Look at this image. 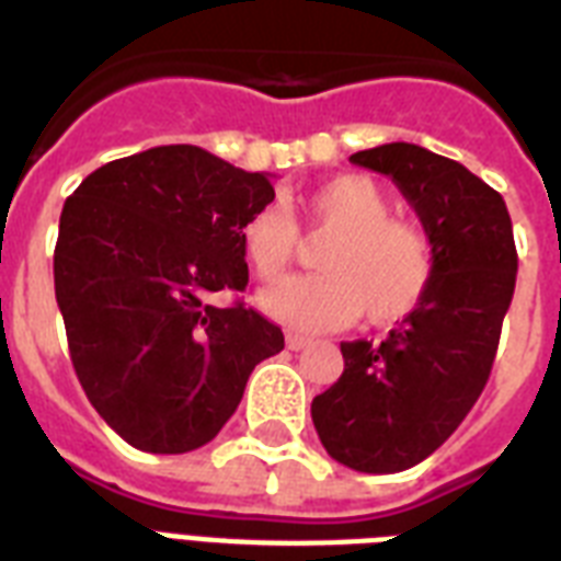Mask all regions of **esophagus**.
I'll return each instance as SVG.
<instances>
[{
    "mask_svg": "<svg viewBox=\"0 0 561 561\" xmlns=\"http://www.w3.org/2000/svg\"><path fill=\"white\" fill-rule=\"evenodd\" d=\"M285 343H288L290 352H299V350H306L308 343H311V337H306V334H297V332H288Z\"/></svg>",
    "mask_w": 561,
    "mask_h": 561,
    "instance_id": "1",
    "label": "esophagus"
}]
</instances>
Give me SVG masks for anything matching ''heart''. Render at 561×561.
<instances>
[{"mask_svg":"<svg viewBox=\"0 0 561 561\" xmlns=\"http://www.w3.org/2000/svg\"><path fill=\"white\" fill-rule=\"evenodd\" d=\"M308 229L332 236L317 276H290L262 290L259 306L297 332H332L367 311L369 323H396L416 311L434 279V250L425 232L390 218V197L373 178L343 174L302 201ZM241 247L259 279L288 271L299 227L279 203L255 209L241 227Z\"/></svg>","mask_w":561,"mask_h":561,"instance_id":"1","label":"heart"}]
</instances>
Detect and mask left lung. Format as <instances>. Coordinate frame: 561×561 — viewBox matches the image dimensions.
Masks as SVG:
<instances>
[{
  "label": "left lung",
  "instance_id": "8db88e82",
  "mask_svg": "<svg viewBox=\"0 0 561 561\" xmlns=\"http://www.w3.org/2000/svg\"><path fill=\"white\" fill-rule=\"evenodd\" d=\"M350 160L392 178L416 209L434 279L381 343H341L343 375L311 401V419L329 457L392 474L431 457L486 387L518 253L504 197L460 162L410 142Z\"/></svg>",
  "mask_w": 561,
  "mask_h": 561
}]
</instances>
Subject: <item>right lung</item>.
Returning <instances> with one entry per match:
<instances>
[{
    "label": "right lung",
    "mask_w": 561,
    "mask_h": 561,
    "mask_svg": "<svg viewBox=\"0 0 561 561\" xmlns=\"http://www.w3.org/2000/svg\"><path fill=\"white\" fill-rule=\"evenodd\" d=\"M271 180L194 145L101 165L66 197L55 297L75 375L125 443L186 454L218 436L285 334L220 290L247 288L241 227Z\"/></svg>",
    "instance_id": "1"
}]
</instances>
